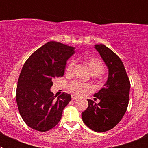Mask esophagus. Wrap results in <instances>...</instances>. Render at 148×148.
Segmentation results:
<instances>
[{
  "label": "esophagus",
  "mask_w": 148,
  "mask_h": 148,
  "mask_svg": "<svg viewBox=\"0 0 148 148\" xmlns=\"http://www.w3.org/2000/svg\"><path fill=\"white\" fill-rule=\"evenodd\" d=\"M78 99V97H77L76 95H72V100H75V99Z\"/></svg>",
  "instance_id": "34e87169"
}]
</instances>
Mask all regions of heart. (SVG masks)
I'll list each match as a JSON object with an SVG mask.
<instances>
[{"instance_id":"obj_1","label":"heart","mask_w":148,"mask_h":148,"mask_svg":"<svg viewBox=\"0 0 148 148\" xmlns=\"http://www.w3.org/2000/svg\"><path fill=\"white\" fill-rule=\"evenodd\" d=\"M85 62L92 75H101L104 71V64L99 58L89 57V58H86ZM74 66H75V61H71L68 64L67 66H66V73L68 74L73 73ZM68 89L70 92L76 94V95H82V94L85 93L86 92L89 91L91 89V87L88 84L75 81V82H72L71 83L69 84Z\"/></svg>"}]
</instances>
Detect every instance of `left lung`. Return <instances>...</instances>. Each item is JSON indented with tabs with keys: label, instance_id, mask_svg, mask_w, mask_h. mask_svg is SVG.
<instances>
[{
	"label": "left lung",
	"instance_id": "1",
	"mask_svg": "<svg viewBox=\"0 0 148 148\" xmlns=\"http://www.w3.org/2000/svg\"><path fill=\"white\" fill-rule=\"evenodd\" d=\"M109 70L104 87L94 94V101L87 99L88 108L82 113L84 123L95 132H105L118 125L126 113L129 103L130 83L122 61L104 44H95Z\"/></svg>",
	"mask_w": 148,
	"mask_h": 148
}]
</instances>
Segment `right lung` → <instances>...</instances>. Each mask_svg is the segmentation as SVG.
Returning a JSON list of instances; mask_svg holds the SVG:
<instances>
[{
	"mask_svg": "<svg viewBox=\"0 0 148 148\" xmlns=\"http://www.w3.org/2000/svg\"><path fill=\"white\" fill-rule=\"evenodd\" d=\"M75 48L49 41L35 51L22 68L16 90L18 110L24 122L35 130L46 132L58 125L70 94L57 97L51 92L53 80L64 75L66 61Z\"/></svg>",
	"mask_w": 148,
	"mask_h": 148,
	"instance_id": "1",
	"label": "right lung"
}]
</instances>
